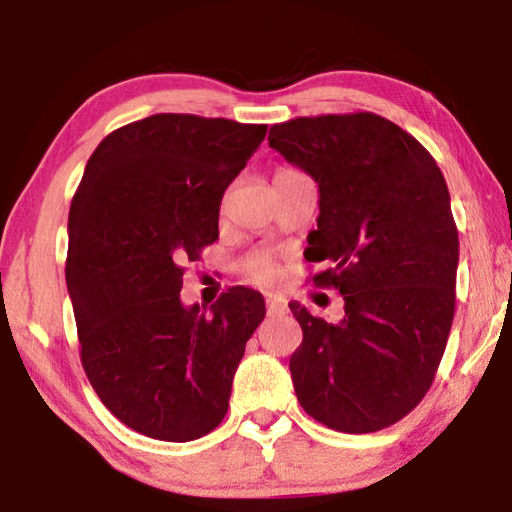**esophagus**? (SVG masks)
I'll return each instance as SVG.
<instances>
[{"instance_id":"esophagus-1","label":"esophagus","mask_w":512,"mask_h":512,"mask_svg":"<svg viewBox=\"0 0 512 512\" xmlns=\"http://www.w3.org/2000/svg\"><path fill=\"white\" fill-rule=\"evenodd\" d=\"M284 311H287V307H284L282 300L266 298V314L268 316H280V314H284Z\"/></svg>"}]
</instances>
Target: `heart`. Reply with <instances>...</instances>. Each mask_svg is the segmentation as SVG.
<instances>
[{
	"instance_id": "1",
	"label": "heart",
	"mask_w": 512,
	"mask_h": 512,
	"mask_svg": "<svg viewBox=\"0 0 512 512\" xmlns=\"http://www.w3.org/2000/svg\"><path fill=\"white\" fill-rule=\"evenodd\" d=\"M293 173H300L298 169H291V167H280L275 171V178L280 176H293ZM244 273L248 280L253 282H259V284H271L275 280V264L271 262V259L266 257H255L250 259V262L244 266Z\"/></svg>"
}]
</instances>
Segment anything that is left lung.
I'll list each match as a JSON object with an SVG mask.
<instances>
[{
	"label": "left lung",
	"mask_w": 512,
	"mask_h": 512,
	"mask_svg": "<svg viewBox=\"0 0 512 512\" xmlns=\"http://www.w3.org/2000/svg\"><path fill=\"white\" fill-rule=\"evenodd\" d=\"M268 146L318 183L307 262L318 287L343 296V318L311 316L289 370L311 418L372 433L409 415L433 384L456 305L458 230L431 153L375 112L296 117Z\"/></svg>",
	"instance_id": "1"
}]
</instances>
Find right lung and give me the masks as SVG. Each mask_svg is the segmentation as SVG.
<instances>
[{
	"mask_svg": "<svg viewBox=\"0 0 512 512\" xmlns=\"http://www.w3.org/2000/svg\"><path fill=\"white\" fill-rule=\"evenodd\" d=\"M264 135L266 124L151 115L103 137L72 198L65 277L83 370L106 409L149 438L187 443L219 427L266 316L246 287L210 314L180 302L185 266L219 239L223 192Z\"/></svg>",
	"mask_w": 512,
	"mask_h": 512,
	"instance_id": "add662e5",
	"label": "right lung"
}]
</instances>
